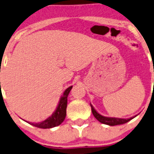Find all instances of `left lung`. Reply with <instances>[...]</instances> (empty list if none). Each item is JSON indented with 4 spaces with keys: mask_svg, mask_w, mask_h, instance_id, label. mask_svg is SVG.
Masks as SVG:
<instances>
[{
    "mask_svg": "<svg viewBox=\"0 0 154 154\" xmlns=\"http://www.w3.org/2000/svg\"><path fill=\"white\" fill-rule=\"evenodd\" d=\"M91 112L93 113L94 116L95 117L96 119H97L100 122L103 124H105V125H121V124H125L126 122H128L129 121H130L131 119H133V118L136 117V116H135L134 117H132L130 119H120V118H113V117H106V116H103L101 114H99L97 111L94 109L92 105L91 104Z\"/></svg>",
    "mask_w": 154,
    "mask_h": 154,
    "instance_id": "8db88e82",
    "label": "left lung"
}]
</instances>
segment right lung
Masks as SVG:
<instances>
[{
  "label": "right lung",
  "mask_w": 154,
  "mask_h": 154,
  "mask_svg": "<svg viewBox=\"0 0 154 154\" xmlns=\"http://www.w3.org/2000/svg\"><path fill=\"white\" fill-rule=\"evenodd\" d=\"M72 88H73V86H70L65 90L63 95L61 96L60 99L57 109L55 110V112H53L51 116H49L48 119L41 122H38V123L29 122V123L32 125L38 127V128H41V129H51L53 127L60 125L66 118L67 97Z\"/></svg>",
  "instance_id": "right-lung-1"
}]
</instances>
